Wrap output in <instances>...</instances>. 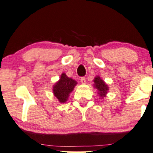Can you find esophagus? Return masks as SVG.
<instances>
[{
    "label": "esophagus",
    "instance_id": "1",
    "mask_svg": "<svg viewBox=\"0 0 153 153\" xmlns=\"http://www.w3.org/2000/svg\"><path fill=\"white\" fill-rule=\"evenodd\" d=\"M80 82L82 83V84H85V83H86V79H85V78H84V77L81 78H80Z\"/></svg>",
    "mask_w": 153,
    "mask_h": 153
}]
</instances>
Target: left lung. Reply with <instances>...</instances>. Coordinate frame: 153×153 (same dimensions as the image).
I'll list each match as a JSON object with an SVG mask.
<instances>
[{
	"label": "left lung",
	"instance_id": "8db88e82",
	"mask_svg": "<svg viewBox=\"0 0 153 153\" xmlns=\"http://www.w3.org/2000/svg\"><path fill=\"white\" fill-rule=\"evenodd\" d=\"M93 87L97 91V94L101 98H104L107 96L108 91L109 90V86L104 81L102 80L100 76L94 77L93 80Z\"/></svg>",
	"mask_w": 153,
	"mask_h": 153
}]
</instances>
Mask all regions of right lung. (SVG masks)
<instances>
[{
    "label": "right lung",
    "mask_w": 153,
    "mask_h": 153,
    "mask_svg": "<svg viewBox=\"0 0 153 153\" xmlns=\"http://www.w3.org/2000/svg\"><path fill=\"white\" fill-rule=\"evenodd\" d=\"M77 84V81L69 78L65 73H63L61 75L59 80L53 85V95L56 97L60 103H65Z\"/></svg>",
    "instance_id": "obj_1"
}]
</instances>
